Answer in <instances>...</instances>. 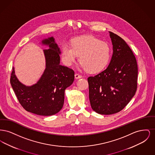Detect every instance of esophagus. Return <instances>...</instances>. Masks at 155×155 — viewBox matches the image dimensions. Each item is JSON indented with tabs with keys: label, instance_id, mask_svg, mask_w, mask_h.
Here are the masks:
<instances>
[{
	"label": "esophagus",
	"instance_id": "1",
	"mask_svg": "<svg viewBox=\"0 0 155 155\" xmlns=\"http://www.w3.org/2000/svg\"><path fill=\"white\" fill-rule=\"evenodd\" d=\"M82 77V76L80 75V74H78V73H76L75 74V78L76 79H79V78H81Z\"/></svg>",
	"mask_w": 155,
	"mask_h": 155
}]
</instances>
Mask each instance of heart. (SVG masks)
<instances>
[{
	"mask_svg": "<svg viewBox=\"0 0 155 155\" xmlns=\"http://www.w3.org/2000/svg\"><path fill=\"white\" fill-rule=\"evenodd\" d=\"M61 59L67 66L71 65L79 56L82 68L89 73H97L104 69L110 58V46L94 36L75 38L71 45H62Z\"/></svg>",
	"mask_w": 155,
	"mask_h": 155,
	"instance_id": "heart-1",
	"label": "heart"
}]
</instances>
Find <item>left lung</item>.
<instances>
[{
  "label": "left lung",
  "mask_w": 155,
  "mask_h": 155,
  "mask_svg": "<svg viewBox=\"0 0 155 155\" xmlns=\"http://www.w3.org/2000/svg\"><path fill=\"white\" fill-rule=\"evenodd\" d=\"M113 53L106 69L88 78L92 109L101 114L122 110L137 88L138 66L132 50L117 35L110 32Z\"/></svg>",
  "instance_id": "obj_1"
}]
</instances>
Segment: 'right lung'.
I'll use <instances>...</instances> for the list:
<instances>
[{"label": "right lung", "instance_id": "obj_1", "mask_svg": "<svg viewBox=\"0 0 155 155\" xmlns=\"http://www.w3.org/2000/svg\"><path fill=\"white\" fill-rule=\"evenodd\" d=\"M44 44L50 49L44 50L46 68L36 84L26 87L11 74L10 84L17 99L27 111L40 116H52L58 113L64 104V91L74 80V70L60 64V51L53 37L45 39Z\"/></svg>", "mask_w": 155, "mask_h": 155}]
</instances>
